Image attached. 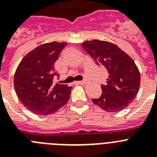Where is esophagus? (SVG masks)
I'll use <instances>...</instances> for the list:
<instances>
[{
    "instance_id": "34e87169",
    "label": "esophagus",
    "mask_w": 157,
    "mask_h": 157,
    "mask_svg": "<svg viewBox=\"0 0 157 157\" xmlns=\"http://www.w3.org/2000/svg\"><path fill=\"white\" fill-rule=\"evenodd\" d=\"M78 84H82V85H84V84L86 83V80H82V81L78 82Z\"/></svg>"
}]
</instances>
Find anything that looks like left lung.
Segmentation results:
<instances>
[{
	"mask_svg": "<svg viewBox=\"0 0 157 157\" xmlns=\"http://www.w3.org/2000/svg\"><path fill=\"white\" fill-rule=\"evenodd\" d=\"M82 47L97 65H102L108 71L106 84L101 85V95L92 101L107 112L126 108L140 87V72L134 61L117 45L106 41H86Z\"/></svg>",
	"mask_w": 157,
	"mask_h": 157,
	"instance_id": "left-lung-1",
	"label": "left lung"
}]
</instances>
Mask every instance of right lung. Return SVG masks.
Returning a JSON list of instances; mask_svg holds the SVG:
<instances>
[{"label":"right lung","instance_id":"obj_1","mask_svg":"<svg viewBox=\"0 0 157 157\" xmlns=\"http://www.w3.org/2000/svg\"><path fill=\"white\" fill-rule=\"evenodd\" d=\"M67 43L52 42L35 48L24 57L14 76L15 90L29 110L38 115L53 113L67 104L71 87L56 83L54 63Z\"/></svg>","mask_w":157,"mask_h":157}]
</instances>
